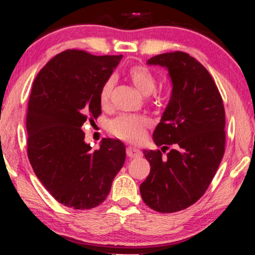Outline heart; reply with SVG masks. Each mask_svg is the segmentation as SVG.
<instances>
[{
  "instance_id": "heart-1",
  "label": "heart",
  "mask_w": 255,
  "mask_h": 255,
  "mask_svg": "<svg viewBox=\"0 0 255 255\" xmlns=\"http://www.w3.org/2000/svg\"><path fill=\"white\" fill-rule=\"evenodd\" d=\"M116 134L118 137L125 139L127 141H137L144 134L140 125L137 121L127 118V120H122L118 122L116 127Z\"/></svg>"
}]
</instances>
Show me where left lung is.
<instances>
[{"label": "left lung", "instance_id": "8db88e82", "mask_svg": "<svg viewBox=\"0 0 255 255\" xmlns=\"http://www.w3.org/2000/svg\"><path fill=\"white\" fill-rule=\"evenodd\" d=\"M122 55L66 50L34 79L26 115L27 156L46 190L66 207L85 210L104 202L125 162L118 139L85 141L87 118L101 115V94Z\"/></svg>", "mask_w": 255, "mask_h": 255}]
</instances>
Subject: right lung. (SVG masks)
<instances>
[{
  "mask_svg": "<svg viewBox=\"0 0 255 255\" xmlns=\"http://www.w3.org/2000/svg\"><path fill=\"white\" fill-rule=\"evenodd\" d=\"M147 65L167 69L172 94L153 133L158 148L144 153L151 172L140 195L153 210L169 214L190 207L210 186L225 151V110L210 73L189 54H158Z\"/></svg>",
  "mask_w": 255,
  "mask_h": 255,
  "instance_id": "right-lung-1",
  "label": "right lung"
}]
</instances>
